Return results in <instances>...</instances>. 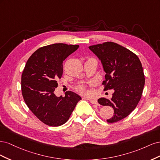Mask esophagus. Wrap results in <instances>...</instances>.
<instances>
[{
  "label": "esophagus",
  "mask_w": 160,
  "mask_h": 160,
  "mask_svg": "<svg viewBox=\"0 0 160 160\" xmlns=\"http://www.w3.org/2000/svg\"><path fill=\"white\" fill-rule=\"evenodd\" d=\"M89 101L93 104H95V105H99L98 101H97V99H89Z\"/></svg>",
  "instance_id": "obj_1"
}]
</instances>
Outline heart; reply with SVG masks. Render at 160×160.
I'll return each mask as SVG.
<instances>
[{"label": "heart", "mask_w": 160, "mask_h": 160, "mask_svg": "<svg viewBox=\"0 0 160 160\" xmlns=\"http://www.w3.org/2000/svg\"><path fill=\"white\" fill-rule=\"evenodd\" d=\"M79 91L81 92V93H83V94H87V93H88V91H87L86 88H85V87H84V86L80 87V88H79Z\"/></svg>", "instance_id": "obj_1"}]
</instances>
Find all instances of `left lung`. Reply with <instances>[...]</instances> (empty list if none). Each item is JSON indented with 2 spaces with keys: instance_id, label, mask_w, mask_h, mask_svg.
Segmentation results:
<instances>
[{
  "instance_id": "1",
  "label": "left lung",
  "mask_w": 160,
  "mask_h": 160,
  "mask_svg": "<svg viewBox=\"0 0 160 160\" xmlns=\"http://www.w3.org/2000/svg\"><path fill=\"white\" fill-rule=\"evenodd\" d=\"M98 57L105 72L104 90L113 89L110 99L101 98L98 103L114 110L109 123L117 122L128 116L136 108L142 98L145 77L138 57L117 43L106 42L89 47Z\"/></svg>"
}]
</instances>
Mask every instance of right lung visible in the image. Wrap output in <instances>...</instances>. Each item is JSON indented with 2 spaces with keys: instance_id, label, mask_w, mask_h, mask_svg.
<instances>
[{
  "instance_id": "1",
  "label": "right lung",
  "mask_w": 160,
  "mask_h": 160,
  "mask_svg": "<svg viewBox=\"0 0 160 160\" xmlns=\"http://www.w3.org/2000/svg\"><path fill=\"white\" fill-rule=\"evenodd\" d=\"M79 45L56 43L37 49L28 59L21 77V90L27 105L36 117L49 126L57 127L69 119L81 98L72 91L65 96L54 93L62 63Z\"/></svg>"
}]
</instances>
